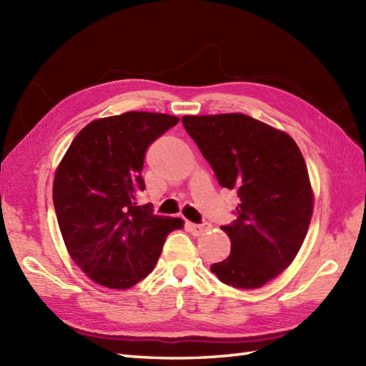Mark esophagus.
I'll use <instances>...</instances> for the list:
<instances>
[{
    "label": "esophagus",
    "mask_w": 366,
    "mask_h": 366,
    "mask_svg": "<svg viewBox=\"0 0 366 366\" xmlns=\"http://www.w3.org/2000/svg\"><path fill=\"white\" fill-rule=\"evenodd\" d=\"M190 232L193 236H199V234H204L206 231L211 229V227H209V223H201V224H197V223H189L187 224Z\"/></svg>",
    "instance_id": "obj_1"
}]
</instances>
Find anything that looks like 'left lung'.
Listing matches in <instances>:
<instances>
[{"label": "left lung", "instance_id": "1", "mask_svg": "<svg viewBox=\"0 0 366 366\" xmlns=\"http://www.w3.org/2000/svg\"><path fill=\"white\" fill-rule=\"evenodd\" d=\"M182 124L219 184L240 198L237 220L222 227L231 253L212 274L237 290L261 287L294 261L312 222L315 195L299 146L242 113L184 116Z\"/></svg>", "mask_w": 366, "mask_h": 366}]
</instances>
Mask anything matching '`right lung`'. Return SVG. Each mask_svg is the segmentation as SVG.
<instances>
[{
  "instance_id": "1",
  "label": "right lung",
  "mask_w": 366,
  "mask_h": 366,
  "mask_svg": "<svg viewBox=\"0 0 366 366\" xmlns=\"http://www.w3.org/2000/svg\"><path fill=\"white\" fill-rule=\"evenodd\" d=\"M177 116L127 112L100 118L74 138L54 171L53 204L67 253L92 282L129 290L151 274L184 220L138 206L144 152Z\"/></svg>"
}]
</instances>
